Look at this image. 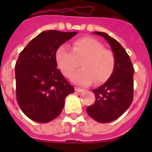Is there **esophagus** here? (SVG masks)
<instances>
[{
	"mask_svg": "<svg viewBox=\"0 0 152 152\" xmlns=\"http://www.w3.org/2000/svg\"><path fill=\"white\" fill-rule=\"evenodd\" d=\"M75 90H76V92H80V93L84 91V89H80V88H78V87H76V88H75Z\"/></svg>",
	"mask_w": 152,
	"mask_h": 152,
	"instance_id": "esophagus-1",
	"label": "esophagus"
}]
</instances>
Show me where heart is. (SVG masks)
<instances>
[{
  "instance_id": "b5f03b06",
  "label": "heart",
  "mask_w": 152,
  "mask_h": 152,
  "mask_svg": "<svg viewBox=\"0 0 152 152\" xmlns=\"http://www.w3.org/2000/svg\"><path fill=\"white\" fill-rule=\"evenodd\" d=\"M58 66L64 76H69L79 66L82 69L71 76V80L79 86H86L94 81L97 85L106 82L114 72L115 59L114 53L105 49L100 41L91 37L74 40L72 50L66 45L58 48L55 53Z\"/></svg>"
}]
</instances>
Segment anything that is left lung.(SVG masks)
<instances>
[{
  "mask_svg": "<svg viewBox=\"0 0 152 152\" xmlns=\"http://www.w3.org/2000/svg\"><path fill=\"white\" fill-rule=\"evenodd\" d=\"M105 38L114 53L115 65L112 76L102 86L93 89L95 102L86 108L94 120L109 123L116 120L130 107L134 99V66L121 44L105 32L94 31Z\"/></svg>",
  "mask_w": 152,
  "mask_h": 152,
  "instance_id": "1",
  "label": "left lung"
}]
</instances>
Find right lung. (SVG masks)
Masks as SVG:
<instances>
[{"label": "right lung", "mask_w": 152, "mask_h": 152, "mask_svg": "<svg viewBox=\"0 0 152 152\" xmlns=\"http://www.w3.org/2000/svg\"><path fill=\"white\" fill-rule=\"evenodd\" d=\"M76 34L44 31L19 53L15 68L17 102L31 121H53L63 111L66 96L74 92V87L57 68L55 53Z\"/></svg>", "instance_id": "obj_1"}]
</instances>
